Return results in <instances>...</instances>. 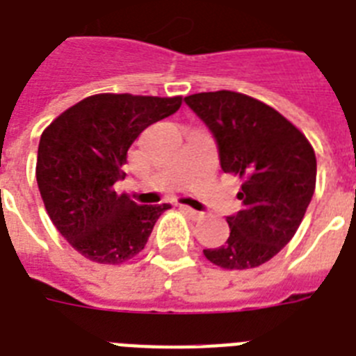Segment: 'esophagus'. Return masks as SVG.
I'll return each instance as SVG.
<instances>
[{"label":"esophagus","mask_w":356,"mask_h":356,"mask_svg":"<svg viewBox=\"0 0 356 356\" xmlns=\"http://www.w3.org/2000/svg\"><path fill=\"white\" fill-rule=\"evenodd\" d=\"M181 209H183V212H184V214H188V216L192 218V220H201V218H203V212H197V211H194V209H192V207L181 205Z\"/></svg>","instance_id":"34e87169"}]
</instances>
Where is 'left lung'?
Listing matches in <instances>:
<instances>
[{
	"label": "left lung",
	"instance_id": "obj_1",
	"mask_svg": "<svg viewBox=\"0 0 356 356\" xmlns=\"http://www.w3.org/2000/svg\"><path fill=\"white\" fill-rule=\"evenodd\" d=\"M184 102L214 134L223 172L242 179V211L227 218V242L203 254L223 270L264 264L303 222L316 188L314 149L281 113L240 92H201Z\"/></svg>",
	"mask_w": 356,
	"mask_h": 356
}]
</instances>
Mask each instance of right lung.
I'll return each instance as SVG.
<instances>
[{"instance_id": "right-lung-1", "label": "right lung", "mask_w": 356, "mask_h": 356, "mask_svg": "<svg viewBox=\"0 0 356 356\" xmlns=\"http://www.w3.org/2000/svg\"><path fill=\"white\" fill-rule=\"evenodd\" d=\"M183 97L96 94L66 108L40 136L36 183L53 225L92 262L138 254L170 205H136L114 183L138 134L177 113Z\"/></svg>"}]
</instances>
